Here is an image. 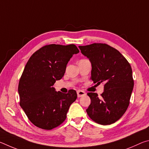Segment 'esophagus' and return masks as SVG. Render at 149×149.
I'll return each mask as SVG.
<instances>
[{"mask_svg": "<svg viewBox=\"0 0 149 149\" xmlns=\"http://www.w3.org/2000/svg\"><path fill=\"white\" fill-rule=\"evenodd\" d=\"M77 97H84L85 95H86V93H85L84 91H81V90H78L77 91Z\"/></svg>", "mask_w": 149, "mask_h": 149, "instance_id": "esophagus-1", "label": "esophagus"}]
</instances>
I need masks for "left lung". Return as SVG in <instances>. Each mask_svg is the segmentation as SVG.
<instances>
[{
  "label": "left lung",
  "instance_id": "8db88e82",
  "mask_svg": "<svg viewBox=\"0 0 149 149\" xmlns=\"http://www.w3.org/2000/svg\"><path fill=\"white\" fill-rule=\"evenodd\" d=\"M79 48L91 64V79L96 85L104 84L100 97L96 93H87L91 99L87 114L99 124L114 123L130 104L134 85L132 67L118 50L107 44L93 43Z\"/></svg>",
  "mask_w": 149,
  "mask_h": 149
}]
</instances>
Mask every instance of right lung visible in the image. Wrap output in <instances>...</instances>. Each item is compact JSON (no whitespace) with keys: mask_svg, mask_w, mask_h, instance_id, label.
<instances>
[{"mask_svg":"<svg viewBox=\"0 0 149 149\" xmlns=\"http://www.w3.org/2000/svg\"><path fill=\"white\" fill-rule=\"evenodd\" d=\"M79 52L75 45H49L37 50L27 62L18 85L19 104L37 127L52 130L66 118L77 93L71 89L64 94L52 86L64 76L69 60Z\"/></svg>","mask_w":149,"mask_h":149,"instance_id":"1","label":"right lung"}]
</instances>
